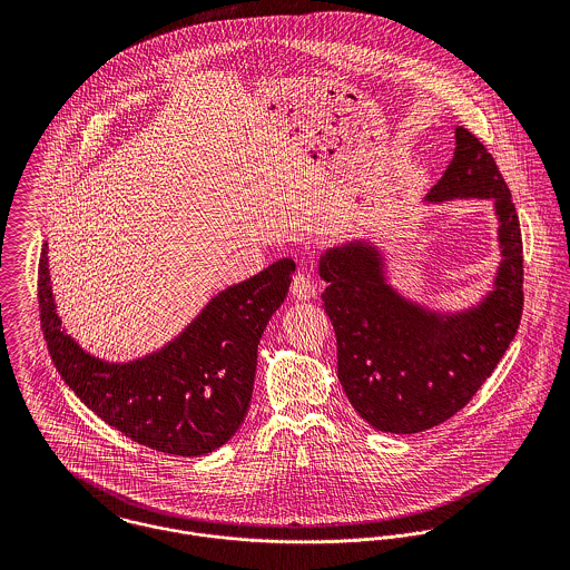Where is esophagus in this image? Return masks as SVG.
<instances>
[{
  "label": "esophagus",
  "mask_w": 570,
  "mask_h": 570,
  "mask_svg": "<svg viewBox=\"0 0 570 570\" xmlns=\"http://www.w3.org/2000/svg\"><path fill=\"white\" fill-rule=\"evenodd\" d=\"M292 296H294L296 301H309V298L316 296V283H314V278H312L309 272L298 269V272L294 274V281H292Z\"/></svg>",
  "instance_id": "esophagus-1"
}]
</instances>
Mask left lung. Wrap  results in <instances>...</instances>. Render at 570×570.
<instances>
[{
	"label": "left lung",
	"mask_w": 570,
	"mask_h": 570,
	"mask_svg": "<svg viewBox=\"0 0 570 570\" xmlns=\"http://www.w3.org/2000/svg\"><path fill=\"white\" fill-rule=\"evenodd\" d=\"M483 197L495 202L502 263L488 298L439 318L406 303L382 276L380 254L364 244L328 249L323 307L337 340V377L362 419L393 434L434 428L485 384L511 344L524 305L518 213L485 145L456 127V149L430 202Z\"/></svg>",
	"instance_id": "8db88e82"
}]
</instances>
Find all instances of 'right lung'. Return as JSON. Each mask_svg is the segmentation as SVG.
I'll use <instances>...</instances> for the list:
<instances>
[{
    "mask_svg": "<svg viewBox=\"0 0 570 570\" xmlns=\"http://www.w3.org/2000/svg\"><path fill=\"white\" fill-rule=\"evenodd\" d=\"M41 249L37 301L50 357L85 406L131 441L175 456L224 445L247 414L258 340L285 301L296 263L281 258L215 296L177 340L131 362L87 355L61 328Z\"/></svg>",
    "mask_w": 570,
    "mask_h": 570,
    "instance_id": "1",
    "label": "right lung"
}]
</instances>
